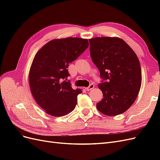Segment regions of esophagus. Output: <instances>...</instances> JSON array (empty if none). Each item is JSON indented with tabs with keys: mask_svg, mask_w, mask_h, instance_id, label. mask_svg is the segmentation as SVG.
Returning a JSON list of instances; mask_svg holds the SVG:
<instances>
[{
	"mask_svg": "<svg viewBox=\"0 0 160 160\" xmlns=\"http://www.w3.org/2000/svg\"><path fill=\"white\" fill-rule=\"evenodd\" d=\"M94 87H95V85H94L93 84H91V85L88 87V88H85V89H86V91H91V90L93 89L94 88Z\"/></svg>",
	"mask_w": 160,
	"mask_h": 160,
	"instance_id": "esophagus-1",
	"label": "esophagus"
}]
</instances>
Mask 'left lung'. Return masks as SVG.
I'll list each match as a JSON object with an SVG mask.
<instances>
[{
    "mask_svg": "<svg viewBox=\"0 0 160 160\" xmlns=\"http://www.w3.org/2000/svg\"><path fill=\"white\" fill-rule=\"evenodd\" d=\"M90 54L100 76L108 81L99 83L103 98L97 109L108 116L126 111L136 99L142 85V70L133 50L119 37L89 39Z\"/></svg>",
    "mask_w": 160,
    "mask_h": 160,
    "instance_id": "obj_1",
    "label": "left lung"
}]
</instances>
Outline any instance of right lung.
Here are the masks:
<instances>
[{
  "label": "right lung",
  "mask_w": 160,
  "mask_h": 160,
  "mask_svg": "<svg viewBox=\"0 0 160 160\" xmlns=\"http://www.w3.org/2000/svg\"><path fill=\"white\" fill-rule=\"evenodd\" d=\"M89 46L88 40L77 37L56 38L48 42L34 57L28 74L31 93L37 104L53 117L66 115L73 110L80 89L74 90L67 68Z\"/></svg>",
  "instance_id": "obj_1"
}]
</instances>
